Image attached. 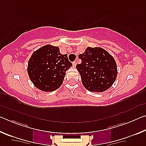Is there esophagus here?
<instances>
[{"instance_id": "1", "label": "esophagus", "mask_w": 146, "mask_h": 146, "mask_svg": "<svg viewBox=\"0 0 146 146\" xmlns=\"http://www.w3.org/2000/svg\"><path fill=\"white\" fill-rule=\"evenodd\" d=\"M76 65V62L75 61H74L73 62V67H75Z\"/></svg>"}]
</instances>
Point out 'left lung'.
Here are the masks:
<instances>
[{
  "label": "left lung",
  "instance_id": "8db88e82",
  "mask_svg": "<svg viewBox=\"0 0 146 146\" xmlns=\"http://www.w3.org/2000/svg\"><path fill=\"white\" fill-rule=\"evenodd\" d=\"M78 58L82 62L76 68L86 90L91 92H103L115 82L118 73L117 64L105 49L88 47Z\"/></svg>",
  "mask_w": 146,
  "mask_h": 146
}]
</instances>
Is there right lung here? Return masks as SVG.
Segmentation results:
<instances>
[{
    "instance_id": "obj_1",
    "label": "right lung",
    "mask_w": 146,
    "mask_h": 146,
    "mask_svg": "<svg viewBox=\"0 0 146 146\" xmlns=\"http://www.w3.org/2000/svg\"><path fill=\"white\" fill-rule=\"evenodd\" d=\"M72 66L68 55L60 53L58 47L46 45L32 54L28 73L36 88L43 91H53L62 84L66 71Z\"/></svg>"
}]
</instances>
